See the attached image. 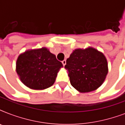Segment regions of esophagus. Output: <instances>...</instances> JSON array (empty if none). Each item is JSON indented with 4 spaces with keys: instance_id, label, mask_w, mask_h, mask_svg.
Instances as JSON below:
<instances>
[{
    "instance_id": "1",
    "label": "esophagus",
    "mask_w": 125,
    "mask_h": 125,
    "mask_svg": "<svg viewBox=\"0 0 125 125\" xmlns=\"http://www.w3.org/2000/svg\"><path fill=\"white\" fill-rule=\"evenodd\" d=\"M62 64H63V66H65V64H66V60H63L62 61Z\"/></svg>"
}]
</instances>
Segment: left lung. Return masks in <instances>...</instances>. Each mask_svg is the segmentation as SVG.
Returning <instances> with one entry per match:
<instances>
[{"label":"left lung","instance_id":"obj_1","mask_svg":"<svg viewBox=\"0 0 125 125\" xmlns=\"http://www.w3.org/2000/svg\"><path fill=\"white\" fill-rule=\"evenodd\" d=\"M65 68L68 71L71 84L80 93L99 88L108 72L104 55L92 47L73 51L67 59Z\"/></svg>","mask_w":125,"mask_h":125}]
</instances>
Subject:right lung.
Segmentation results:
<instances>
[{
	"mask_svg": "<svg viewBox=\"0 0 125 125\" xmlns=\"http://www.w3.org/2000/svg\"><path fill=\"white\" fill-rule=\"evenodd\" d=\"M63 64L56 56L43 47L25 51L19 56L16 71L21 82L32 89L42 90L54 84Z\"/></svg>",
	"mask_w": 125,
	"mask_h": 125,
	"instance_id": "1",
	"label": "right lung"
}]
</instances>
